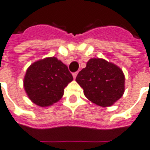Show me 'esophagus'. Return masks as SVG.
<instances>
[{"label":"esophagus","instance_id":"esophagus-1","mask_svg":"<svg viewBox=\"0 0 150 150\" xmlns=\"http://www.w3.org/2000/svg\"><path fill=\"white\" fill-rule=\"evenodd\" d=\"M77 75H78V72H75V73H73V78L75 79L76 78V76H77Z\"/></svg>","mask_w":150,"mask_h":150}]
</instances>
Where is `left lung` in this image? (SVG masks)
Returning <instances> with one entry per match:
<instances>
[{"instance_id": "left-lung-1", "label": "left lung", "mask_w": 150, "mask_h": 150, "mask_svg": "<svg viewBox=\"0 0 150 150\" xmlns=\"http://www.w3.org/2000/svg\"><path fill=\"white\" fill-rule=\"evenodd\" d=\"M75 81L91 103L102 107L114 105L125 92L122 70L104 59H90Z\"/></svg>"}]
</instances>
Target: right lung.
I'll return each mask as SVG.
<instances>
[{"label":"right lung","mask_w":150,"mask_h":150,"mask_svg":"<svg viewBox=\"0 0 150 150\" xmlns=\"http://www.w3.org/2000/svg\"><path fill=\"white\" fill-rule=\"evenodd\" d=\"M72 80L66 64L53 56L31 64L23 83L30 100L40 107H47L60 100L64 88Z\"/></svg>","instance_id":"1"}]
</instances>
